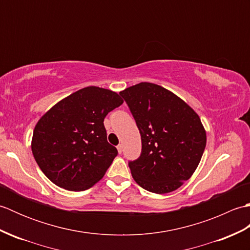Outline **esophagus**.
Segmentation results:
<instances>
[{
  "mask_svg": "<svg viewBox=\"0 0 250 250\" xmlns=\"http://www.w3.org/2000/svg\"><path fill=\"white\" fill-rule=\"evenodd\" d=\"M117 150H118L119 153L122 152V145H121V144H119L118 146H117Z\"/></svg>",
  "mask_w": 250,
  "mask_h": 250,
  "instance_id": "esophagus-1",
  "label": "esophagus"
}]
</instances>
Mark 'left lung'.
Returning a JSON list of instances; mask_svg holds the SVG:
<instances>
[{
    "mask_svg": "<svg viewBox=\"0 0 250 250\" xmlns=\"http://www.w3.org/2000/svg\"><path fill=\"white\" fill-rule=\"evenodd\" d=\"M129 105L142 139V153L129 163L137 185L164 194L183 186L198 167L206 146L199 115L169 90L140 83L119 92Z\"/></svg>",
    "mask_w": 250,
    "mask_h": 250,
    "instance_id": "8db88e82",
    "label": "left lung"
}]
</instances>
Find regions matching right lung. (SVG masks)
I'll return each mask as SVG.
<instances>
[{"instance_id": "obj_1", "label": "right lung", "mask_w": 250, "mask_h": 250, "mask_svg": "<svg viewBox=\"0 0 250 250\" xmlns=\"http://www.w3.org/2000/svg\"><path fill=\"white\" fill-rule=\"evenodd\" d=\"M124 100L90 86L62 99L35 125L31 149L37 166L58 187L83 191L102 179L117 156L104 118Z\"/></svg>"}]
</instances>
